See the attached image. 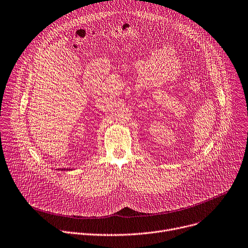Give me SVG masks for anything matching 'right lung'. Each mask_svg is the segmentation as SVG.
Segmentation results:
<instances>
[{
  "label": "right lung",
  "mask_w": 248,
  "mask_h": 248,
  "mask_svg": "<svg viewBox=\"0 0 248 248\" xmlns=\"http://www.w3.org/2000/svg\"><path fill=\"white\" fill-rule=\"evenodd\" d=\"M67 170V169H63V170H62H62ZM68 170H69V169H68Z\"/></svg>",
  "instance_id": "right-lung-1"
}]
</instances>
